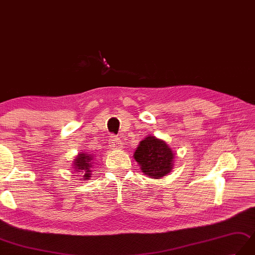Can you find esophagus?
<instances>
[{"instance_id": "34e87169", "label": "esophagus", "mask_w": 255, "mask_h": 255, "mask_svg": "<svg viewBox=\"0 0 255 255\" xmlns=\"http://www.w3.org/2000/svg\"><path fill=\"white\" fill-rule=\"evenodd\" d=\"M110 144H111V147L113 150H118L123 146L122 145V140L120 138H117L116 135H112V138L110 139Z\"/></svg>"}]
</instances>
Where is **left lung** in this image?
I'll return each mask as SVG.
<instances>
[{
    "label": "left lung",
    "instance_id": "obj_1",
    "mask_svg": "<svg viewBox=\"0 0 255 255\" xmlns=\"http://www.w3.org/2000/svg\"><path fill=\"white\" fill-rule=\"evenodd\" d=\"M133 157L142 173L151 178L158 179L173 169L175 153L165 141L154 135H147L139 143Z\"/></svg>",
    "mask_w": 255,
    "mask_h": 255
}]
</instances>
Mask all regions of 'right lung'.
<instances>
[{"instance_id": "obj_1", "label": "right lung", "mask_w": 255, "mask_h": 255, "mask_svg": "<svg viewBox=\"0 0 255 255\" xmlns=\"http://www.w3.org/2000/svg\"><path fill=\"white\" fill-rule=\"evenodd\" d=\"M92 155L89 154V153H82L80 152L74 161V166L77 171H80L79 174L82 175V180H87L91 177V161H92Z\"/></svg>"}]
</instances>
